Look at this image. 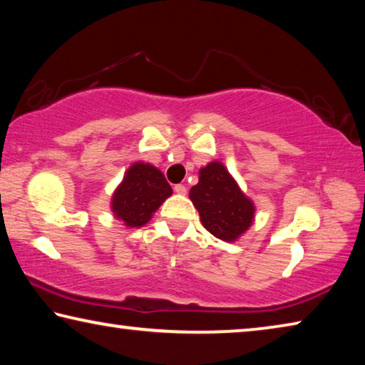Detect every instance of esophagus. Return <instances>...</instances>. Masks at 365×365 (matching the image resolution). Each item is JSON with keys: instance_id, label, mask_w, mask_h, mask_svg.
I'll return each mask as SVG.
<instances>
[{"instance_id": "34e87169", "label": "esophagus", "mask_w": 365, "mask_h": 365, "mask_svg": "<svg viewBox=\"0 0 365 365\" xmlns=\"http://www.w3.org/2000/svg\"><path fill=\"white\" fill-rule=\"evenodd\" d=\"M174 191L177 195H185V193H187V187H185V185H175Z\"/></svg>"}]
</instances>
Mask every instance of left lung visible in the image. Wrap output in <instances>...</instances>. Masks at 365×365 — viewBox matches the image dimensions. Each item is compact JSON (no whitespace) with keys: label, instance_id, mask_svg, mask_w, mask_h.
I'll use <instances>...</instances> for the list:
<instances>
[{"label":"left lung","instance_id":"1","mask_svg":"<svg viewBox=\"0 0 365 365\" xmlns=\"http://www.w3.org/2000/svg\"><path fill=\"white\" fill-rule=\"evenodd\" d=\"M190 200L200 212L201 224L222 242H237L255 222V202L220 160L200 169V180L191 187Z\"/></svg>","mask_w":365,"mask_h":365}]
</instances>
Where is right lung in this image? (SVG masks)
I'll return each instance as SVG.
<instances>
[{"label": "right lung", "instance_id": "1", "mask_svg": "<svg viewBox=\"0 0 365 365\" xmlns=\"http://www.w3.org/2000/svg\"><path fill=\"white\" fill-rule=\"evenodd\" d=\"M172 195L170 185L154 165L137 160L127 169L119 187L110 197L114 217L128 228H140L151 220L153 214Z\"/></svg>", "mask_w": 365, "mask_h": 365}]
</instances>
